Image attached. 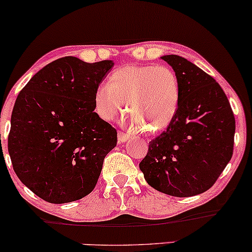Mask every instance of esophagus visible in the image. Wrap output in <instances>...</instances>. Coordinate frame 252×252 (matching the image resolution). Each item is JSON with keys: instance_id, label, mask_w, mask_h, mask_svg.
Segmentation results:
<instances>
[{"instance_id": "34e87169", "label": "esophagus", "mask_w": 252, "mask_h": 252, "mask_svg": "<svg viewBox=\"0 0 252 252\" xmlns=\"http://www.w3.org/2000/svg\"><path fill=\"white\" fill-rule=\"evenodd\" d=\"M130 136L128 134H126V132L123 131H118L117 134V140H118V143H124L126 142V141L129 140Z\"/></svg>"}]
</instances>
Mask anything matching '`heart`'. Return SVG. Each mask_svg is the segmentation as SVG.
Returning <instances> with one entry per match:
<instances>
[{
    "instance_id": "b5f03b06",
    "label": "heart",
    "mask_w": 252,
    "mask_h": 252,
    "mask_svg": "<svg viewBox=\"0 0 252 252\" xmlns=\"http://www.w3.org/2000/svg\"><path fill=\"white\" fill-rule=\"evenodd\" d=\"M134 130L149 128L160 132L174 118L180 102V85L175 72L164 65H126L109 76L108 85H99L94 94V112L111 122L123 111Z\"/></svg>"
}]
</instances>
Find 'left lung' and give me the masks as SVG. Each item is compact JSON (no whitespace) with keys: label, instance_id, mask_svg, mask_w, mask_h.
<instances>
[{"label":"left lung","instance_id":"obj_1","mask_svg":"<svg viewBox=\"0 0 252 252\" xmlns=\"http://www.w3.org/2000/svg\"><path fill=\"white\" fill-rule=\"evenodd\" d=\"M180 85V102L167 130L149 142L140 169L149 186L186 198L206 192L230 162L236 122L218 83L185 58L167 54Z\"/></svg>","mask_w":252,"mask_h":252}]
</instances>
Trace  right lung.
Instances as JSON below:
<instances>
[{"label": "right lung", "instance_id": "obj_1", "mask_svg": "<svg viewBox=\"0 0 252 252\" xmlns=\"http://www.w3.org/2000/svg\"><path fill=\"white\" fill-rule=\"evenodd\" d=\"M112 60H54L20 92L8 136L14 172L34 194L52 204L90 194L117 131L94 112V94Z\"/></svg>", "mask_w": 252, "mask_h": 252}]
</instances>
